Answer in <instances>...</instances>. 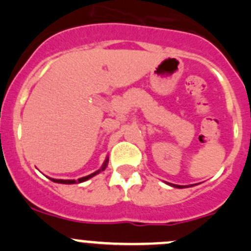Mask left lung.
Here are the masks:
<instances>
[{
	"mask_svg": "<svg viewBox=\"0 0 251 251\" xmlns=\"http://www.w3.org/2000/svg\"><path fill=\"white\" fill-rule=\"evenodd\" d=\"M169 185H172V183H169ZM172 186H174V187H177V188H182L183 186H179V185H172Z\"/></svg>",
	"mask_w": 251,
	"mask_h": 251,
	"instance_id": "left-lung-1",
	"label": "left lung"
}]
</instances>
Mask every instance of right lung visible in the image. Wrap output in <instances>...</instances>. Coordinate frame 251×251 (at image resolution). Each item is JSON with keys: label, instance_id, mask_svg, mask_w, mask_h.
I'll return each instance as SVG.
<instances>
[{"label": "right lung", "instance_id": "obj_1", "mask_svg": "<svg viewBox=\"0 0 251 251\" xmlns=\"http://www.w3.org/2000/svg\"><path fill=\"white\" fill-rule=\"evenodd\" d=\"M106 165H107V159H106V161L104 162V164H102L101 169L98 170V172H95V173H93V174L88 175V176L81 177V179H78V180H77V181H75V180H55V179H50V180H51V181H54V182H59V183H76V182H83V181H86V180L90 179V177L94 176V175L99 174V173L101 172V170H105V168H106Z\"/></svg>", "mask_w": 251, "mask_h": 251}]
</instances>
